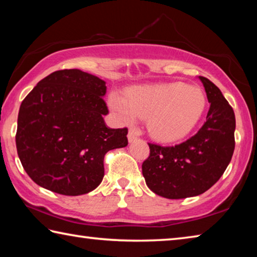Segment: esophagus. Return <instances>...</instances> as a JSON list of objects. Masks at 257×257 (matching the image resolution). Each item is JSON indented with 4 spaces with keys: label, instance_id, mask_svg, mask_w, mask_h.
I'll return each mask as SVG.
<instances>
[{
    "label": "esophagus",
    "instance_id": "1",
    "mask_svg": "<svg viewBox=\"0 0 257 257\" xmlns=\"http://www.w3.org/2000/svg\"><path fill=\"white\" fill-rule=\"evenodd\" d=\"M137 139V135H136V133L134 132V130H129V133H128V141H129V143H133V142H135Z\"/></svg>",
    "mask_w": 257,
    "mask_h": 257
}]
</instances>
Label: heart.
Masks as SVG:
<instances>
[{"label":"heart","mask_w":257,"mask_h":257,"mask_svg":"<svg viewBox=\"0 0 257 257\" xmlns=\"http://www.w3.org/2000/svg\"><path fill=\"white\" fill-rule=\"evenodd\" d=\"M108 105L121 122L146 119L154 138L175 142L186 137L201 120L206 107V95L198 86L185 82L135 86L124 95L112 93Z\"/></svg>","instance_id":"heart-1"}]
</instances>
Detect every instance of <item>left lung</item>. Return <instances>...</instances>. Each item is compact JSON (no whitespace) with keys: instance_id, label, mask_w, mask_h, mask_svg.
I'll list each match as a JSON object with an SVG mask.
<instances>
[{"instance_id":"1","label":"left lung","mask_w":257,"mask_h":257,"mask_svg":"<svg viewBox=\"0 0 257 257\" xmlns=\"http://www.w3.org/2000/svg\"><path fill=\"white\" fill-rule=\"evenodd\" d=\"M199 79L211 103L203 127L175 146L149 143L150 156L143 162L142 171L146 185L159 196L180 199L205 193L231 161L236 128L233 110L212 81L201 76Z\"/></svg>"}]
</instances>
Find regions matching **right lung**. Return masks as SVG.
<instances>
[{"mask_svg": "<svg viewBox=\"0 0 257 257\" xmlns=\"http://www.w3.org/2000/svg\"><path fill=\"white\" fill-rule=\"evenodd\" d=\"M105 81L78 69L52 72L21 103L16 145L38 186L67 196L94 190L104 156L128 145V129L106 127Z\"/></svg>", "mask_w": 257, "mask_h": 257, "instance_id": "right-lung-1", "label": "right lung"}]
</instances>
